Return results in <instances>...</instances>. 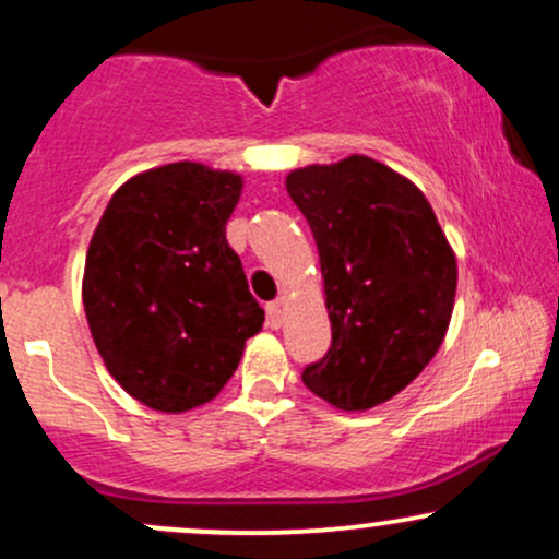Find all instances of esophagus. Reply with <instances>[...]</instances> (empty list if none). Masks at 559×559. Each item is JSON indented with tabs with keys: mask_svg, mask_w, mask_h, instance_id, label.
<instances>
[{
	"mask_svg": "<svg viewBox=\"0 0 559 559\" xmlns=\"http://www.w3.org/2000/svg\"><path fill=\"white\" fill-rule=\"evenodd\" d=\"M265 312H267V325H271V329H281V323H284L281 301H271V305H265Z\"/></svg>",
	"mask_w": 559,
	"mask_h": 559,
	"instance_id": "34e87169",
	"label": "esophagus"
}]
</instances>
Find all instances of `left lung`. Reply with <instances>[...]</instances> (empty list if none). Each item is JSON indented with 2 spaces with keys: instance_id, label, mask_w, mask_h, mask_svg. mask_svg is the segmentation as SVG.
I'll list each match as a JSON object with an SVG mask.
<instances>
[{
  "instance_id": "1",
  "label": "left lung",
  "mask_w": 559,
  "mask_h": 559,
  "mask_svg": "<svg viewBox=\"0 0 559 559\" xmlns=\"http://www.w3.org/2000/svg\"><path fill=\"white\" fill-rule=\"evenodd\" d=\"M286 191L316 236L331 318L329 352L301 381L346 413L376 407L439 352L457 262L423 191L376 159L294 170Z\"/></svg>"
}]
</instances>
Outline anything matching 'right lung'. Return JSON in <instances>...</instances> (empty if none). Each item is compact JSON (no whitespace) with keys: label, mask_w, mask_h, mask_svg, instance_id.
Returning <instances> with one entry per match:
<instances>
[{"label":"right lung","mask_w":559,"mask_h":559,"mask_svg":"<svg viewBox=\"0 0 559 559\" xmlns=\"http://www.w3.org/2000/svg\"><path fill=\"white\" fill-rule=\"evenodd\" d=\"M239 194L236 173L170 163L120 186L94 230L88 329L110 376L146 407L183 413L213 400L262 329L226 239Z\"/></svg>","instance_id":"add662e5"}]
</instances>
